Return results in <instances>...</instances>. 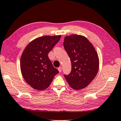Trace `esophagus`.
<instances>
[{
	"label": "esophagus",
	"mask_w": 121,
	"mask_h": 121,
	"mask_svg": "<svg viewBox=\"0 0 121 121\" xmlns=\"http://www.w3.org/2000/svg\"><path fill=\"white\" fill-rule=\"evenodd\" d=\"M57 69H58V70H59V71L60 72H61V71H62V67H58Z\"/></svg>",
	"instance_id": "esophagus-1"
}]
</instances>
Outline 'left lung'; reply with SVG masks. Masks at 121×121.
<instances>
[{"mask_svg":"<svg viewBox=\"0 0 121 121\" xmlns=\"http://www.w3.org/2000/svg\"><path fill=\"white\" fill-rule=\"evenodd\" d=\"M64 46L71 62V71L64 75L71 87L84 88L94 79L99 69V58L94 46L86 37L72 34L65 36Z\"/></svg>","mask_w":121,"mask_h":121,"instance_id":"1","label":"left lung"}]
</instances>
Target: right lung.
<instances>
[{
  "label": "right lung",
  "instance_id": "obj_1",
  "mask_svg": "<svg viewBox=\"0 0 121 121\" xmlns=\"http://www.w3.org/2000/svg\"><path fill=\"white\" fill-rule=\"evenodd\" d=\"M61 35L43 36L26 46L20 59V70L24 80L34 89L45 90L58 71L52 65L48 54L58 43Z\"/></svg>",
  "mask_w": 121,
  "mask_h": 121
}]
</instances>
